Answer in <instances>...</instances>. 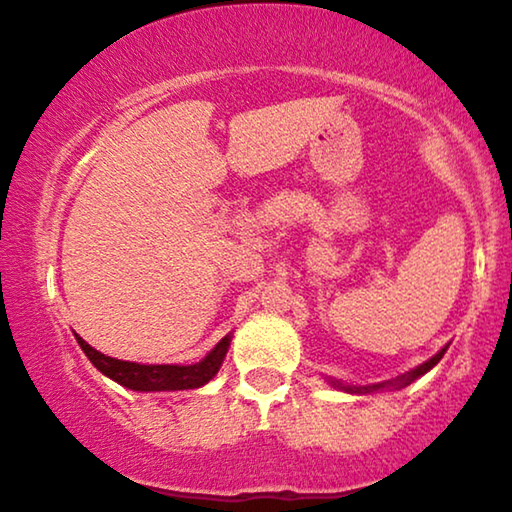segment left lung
<instances>
[{
    "label": "left lung",
    "instance_id": "1",
    "mask_svg": "<svg viewBox=\"0 0 512 512\" xmlns=\"http://www.w3.org/2000/svg\"><path fill=\"white\" fill-rule=\"evenodd\" d=\"M449 349V344L447 346H442V349L435 353L433 358H428L426 363H421V365H417L414 367V370H410V372H405V374H400V377H395V379H388V381H379V384H367V386H356V384H344V381H339V379H327L330 381L332 386L335 388H339V391H344V393H358V395H365V393H381V391H398V388H405V386H410L412 381H417L419 377H424L426 372H431L435 365L440 363V358L445 356V351Z\"/></svg>",
    "mask_w": 512,
    "mask_h": 512
}]
</instances>
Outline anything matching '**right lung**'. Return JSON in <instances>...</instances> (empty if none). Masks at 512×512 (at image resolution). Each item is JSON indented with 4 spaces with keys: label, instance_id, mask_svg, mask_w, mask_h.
<instances>
[{
    "label": "right lung",
    "instance_id": "1",
    "mask_svg": "<svg viewBox=\"0 0 512 512\" xmlns=\"http://www.w3.org/2000/svg\"><path fill=\"white\" fill-rule=\"evenodd\" d=\"M77 344L81 351L86 353V358L95 365V370L105 374L117 384L131 388V391L140 393H159V391H187V388H201L206 386L210 379L220 372V367L227 358L229 344H231V332L227 337H222L213 351L206 358H201L194 365H140L131 363V360H119L105 353L95 351L91 344H86L79 335Z\"/></svg>",
    "mask_w": 512,
    "mask_h": 512
}]
</instances>
